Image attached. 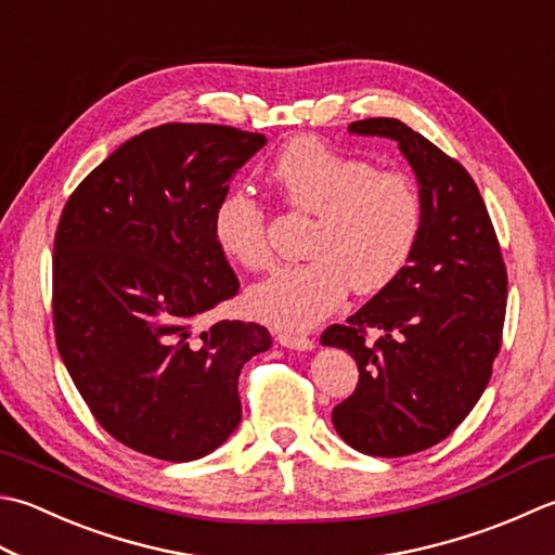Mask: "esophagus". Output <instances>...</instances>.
Returning a JSON list of instances; mask_svg holds the SVG:
<instances>
[{
	"label": "esophagus",
	"mask_w": 555,
	"mask_h": 555,
	"mask_svg": "<svg viewBox=\"0 0 555 555\" xmlns=\"http://www.w3.org/2000/svg\"><path fill=\"white\" fill-rule=\"evenodd\" d=\"M279 344L286 346V349H296V351H310L314 341L306 334H293V332H279Z\"/></svg>",
	"instance_id": "obj_1"
}]
</instances>
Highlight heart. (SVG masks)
<instances>
[{
	"label": "heart",
	"mask_w": 555,
	"mask_h": 555,
	"mask_svg": "<svg viewBox=\"0 0 555 555\" xmlns=\"http://www.w3.org/2000/svg\"><path fill=\"white\" fill-rule=\"evenodd\" d=\"M271 180L293 209L318 216L308 243L310 262L271 271L247 291L255 318L281 330H308L341 306L395 284L414 257L423 202L414 180L377 170L318 139H296L276 156ZM211 235L231 262L269 264L267 216L253 194L231 190L211 211Z\"/></svg>",
	"instance_id": "obj_1"
}]
</instances>
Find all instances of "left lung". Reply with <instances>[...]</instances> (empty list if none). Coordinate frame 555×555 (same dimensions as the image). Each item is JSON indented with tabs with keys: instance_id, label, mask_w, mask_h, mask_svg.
<instances>
[{
	"instance_id": "1",
	"label": "left lung",
	"mask_w": 555,
	"mask_h": 555,
	"mask_svg": "<svg viewBox=\"0 0 555 555\" xmlns=\"http://www.w3.org/2000/svg\"><path fill=\"white\" fill-rule=\"evenodd\" d=\"M349 132L397 141L418 182L423 228L395 284L322 334L361 373L332 423L358 452L404 457L448 438L481 399L501 351L507 271L481 192L457 160L392 117L358 119Z\"/></svg>"
}]
</instances>
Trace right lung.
I'll list each match as a JSON object with an SVG mask.
<instances>
[{"label": "right lung", "instance_id": "right-lung-1", "mask_svg": "<svg viewBox=\"0 0 555 555\" xmlns=\"http://www.w3.org/2000/svg\"><path fill=\"white\" fill-rule=\"evenodd\" d=\"M264 134L160 125L125 141L74 190L54 235L52 314L64 365L95 421L166 462L214 452L241 423L237 377L267 351L257 322L204 312L241 284L211 211Z\"/></svg>", "mask_w": 555, "mask_h": 555}]
</instances>
